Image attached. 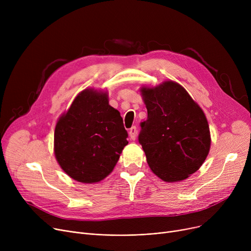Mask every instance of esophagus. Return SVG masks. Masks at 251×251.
<instances>
[{"mask_svg": "<svg viewBox=\"0 0 251 251\" xmlns=\"http://www.w3.org/2000/svg\"><path fill=\"white\" fill-rule=\"evenodd\" d=\"M136 136H137V129L135 126H132L129 130V137L131 140H135Z\"/></svg>", "mask_w": 251, "mask_h": 251, "instance_id": "34e87169", "label": "esophagus"}]
</instances>
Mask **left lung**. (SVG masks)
<instances>
[{
	"label": "left lung",
	"instance_id": "left-lung-1",
	"mask_svg": "<svg viewBox=\"0 0 251 251\" xmlns=\"http://www.w3.org/2000/svg\"><path fill=\"white\" fill-rule=\"evenodd\" d=\"M148 109L138 141L152 172L166 182H178L195 173L210 149L206 117L183 86L172 80L141 87Z\"/></svg>",
	"mask_w": 251,
	"mask_h": 251
}]
</instances>
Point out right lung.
Returning a JSON list of instances; mask_svg holds the SVG:
<instances>
[{"mask_svg":"<svg viewBox=\"0 0 251 251\" xmlns=\"http://www.w3.org/2000/svg\"><path fill=\"white\" fill-rule=\"evenodd\" d=\"M127 137L120 113L109 104L108 92L86 88L57 122L56 160L72 179L97 183L112 172Z\"/></svg>","mask_w":251,"mask_h":251,"instance_id":"right-lung-1","label":"right lung"}]
</instances>
